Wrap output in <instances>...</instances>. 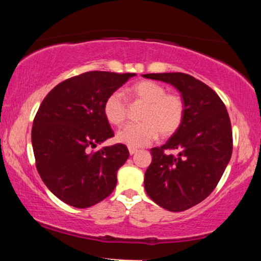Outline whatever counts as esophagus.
Instances as JSON below:
<instances>
[{
  "label": "esophagus",
  "mask_w": 261,
  "mask_h": 261,
  "mask_svg": "<svg viewBox=\"0 0 261 261\" xmlns=\"http://www.w3.org/2000/svg\"><path fill=\"white\" fill-rule=\"evenodd\" d=\"M128 152H130V154H135L137 152V148H134V147H130L128 148Z\"/></svg>",
  "instance_id": "1"
}]
</instances>
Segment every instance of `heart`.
I'll return each mask as SVG.
<instances>
[{
    "label": "heart",
    "mask_w": 261,
    "mask_h": 261,
    "mask_svg": "<svg viewBox=\"0 0 261 261\" xmlns=\"http://www.w3.org/2000/svg\"><path fill=\"white\" fill-rule=\"evenodd\" d=\"M133 103L143 104L139 114L140 122L128 124L116 134V140L128 147L147 146L161 137H169L181 126L185 116V100L180 93L167 92L154 81L143 80L126 89ZM104 115L110 124L120 126L127 118V101L121 92H113L104 101Z\"/></svg>",
    "instance_id": "1"
}]
</instances>
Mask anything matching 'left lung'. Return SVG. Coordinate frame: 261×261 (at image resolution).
Listing matches in <instances>:
<instances>
[{
  "label": "left lung",
  "mask_w": 261,
  "mask_h": 261,
  "mask_svg": "<svg viewBox=\"0 0 261 261\" xmlns=\"http://www.w3.org/2000/svg\"><path fill=\"white\" fill-rule=\"evenodd\" d=\"M143 77L170 83L185 100L181 126L163 146L151 148L152 163L145 173L146 193L157 205L173 212L185 211L215 190L230 160L233 136L228 112L214 89L190 74Z\"/></svg>",
  "instance_id": "left-lung-1"
}]
</instances>
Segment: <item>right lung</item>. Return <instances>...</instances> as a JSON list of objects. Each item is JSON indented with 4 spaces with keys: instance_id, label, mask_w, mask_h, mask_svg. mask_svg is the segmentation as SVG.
Listing matches in <instances>:
<instances>
[{
    "instance_id": "1",
    "label": "right lung",
    "mask_w": 261,
    "mask_h": 261,
    "mask_svg": "<svg viewBox=\"0 0 261 261\" xmlns=\"http://www.w3.org/2000/svg\"><path fill=\"white\" fill-rule=\"evenodd\" d=\"M135 73L89 71L59 83L41 101L32 127L35 166L47 189L77 208L100 202L116 187L128 158L122 143L91 151L114 136L107 97Z\"/></svg>"
}]
</instances>
